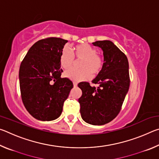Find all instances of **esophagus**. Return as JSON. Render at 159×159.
Returning a JSON list of instances; mask_svg holds the SVG:
<instances>
[{
    "instance_id": "1",
    "label": "esophagus",
    "mask_w": 159,
    "mask_h": 159,
    "mask_svg": "<svg viewBox=\"0 0 159 159\" xmlns=\"http://www.w3.org/2000/svg\"><path fill=\"white\" fill-rule=\"evenodd\" d=\"M73 84H74V87H76L77 85H78V83H77L76 82H73Z\"/></svg>"
}]
</instances>
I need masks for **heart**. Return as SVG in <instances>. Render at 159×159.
<instances>
[{
  "mask_svg": "<svg viewBox=\"0 0 159 159\" xmlns=\"http://www.w3.org/2000/svg\"><path fill=\"white\" fill-rule=\"evenodd\" d=\"M74 57L80 60L79 69H70L65 72V76L70 80L80 81L89 79L93 76H97L101 73L104 66V58L97 54V50L87 43L75 46L71 53L66 49H64L60 56V64L64 69H69L74 64Z\"/></svg>",
  "mask_w": 159,
  "mask_h": 159,
  "instance_id": "obj_1",
  "label": "heart"
}]
</instances>
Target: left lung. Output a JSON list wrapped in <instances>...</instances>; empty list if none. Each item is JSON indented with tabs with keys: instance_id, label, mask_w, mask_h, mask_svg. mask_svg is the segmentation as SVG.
I'll list each match as a JSON object with an SVG mask.
<instances>
[{
	"instance_id": "obj_1",
	"label": "left lung",
	"mask_w": 159,
	"mask_h": 159,
	"mask_svg": "<svg viewBox=\"0 0 159 159\" xmlns=\"http://www.w3.org/2000/svg\"><path fill=\"white\" fill-rule=\"evenodd\" d=\"M102 48L104 66L93 83L82 82L78 86L82 90L79 99L83 120L94 125H102L111 121L121 109L130 86L128 58L116 45L110 41L93 43Z\"/></svg>"
}]
</instances>
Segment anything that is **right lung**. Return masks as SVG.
Wrapping results in <instances>:
<instances>
[{
    "label": "right lung",
    "mask_w": 159,
    "mask_h": 159,
    "mask_svg": "<svg viewBox=\"0 0 159 159\" xmlns=\"http://www.w3.org/2000/svg\"><path fill=\"white\" fill-rule=\"evenodd\" d=\"M68 41L50 37L32 45L19 72L21 99L28 112L37 120L50 121L61 114L73 83L61 78L60 56Z\"/></svg>",
    "instance_id": "add662e5"
}]
</instances>
